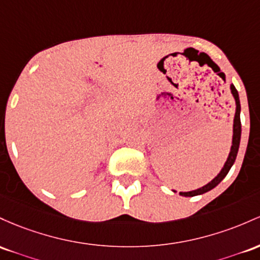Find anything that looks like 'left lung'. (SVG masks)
<instances>
[{
	"mask_svg": "<svg viewBox=\"0 0 260 260\" xmlns=\"http://www.w3.org/2000/svg\"><path fill=\"white\" fill-rule=\"evenodd\" d=\"M230 89H231V93L235 98L236 102V113H235V118H233V135H232V146L231 150H230L229 157H227L226 162H224L222 169L220 171V173L217 174L211 182H209L208 184H205L201 188L195 189V190H190V191H180V195L182 197H195V195H201L204 193H208V191L214 189L215 186L220 184L221 180H223V178L227 176V173L230 172V169L233 166V163L236 161V157H237L238 153V148H240V142H241V103H240V95H238L237 89L236 87L231 83L230 84ZM174 193H177L176 190H173Z\"/></svg>",
	"mask_w": 260,
	"mask_h": 260,
	"instance_id": "1",
	"label": "left lung"
}]
</instances>
